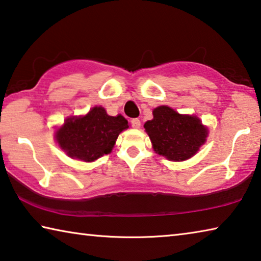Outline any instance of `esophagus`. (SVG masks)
<instances>
[{
	"mask_svg": "<svg viewBox=\"0 0 261 261\" xmlns=\"http://www.w3.org/2000/svg\"><path fill=\"white\" fill-rule=\"evenodd\" d=\"M131 125H132V127H135V129H139V127H140V120H139V118H132Z\"/></svg>",
	"mask_w": 261,
	"mask_h": 261,
	"instance_id": "34e87169",
	"label": "esophagus"
}]
</instances>
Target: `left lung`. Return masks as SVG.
Masks as SVG:
<instances>
[{
  "label": "left lung",
  "mask_w": 261,
  "mask_h": 261,
  "mask_svg": "<svg viewBox=\"0 0 261 261\" xmlns=\"http://www.w3.org/2000/svg\"><path fill=\"white\" fill-rule=\"evenodd\" d=\"M153 148L171 161L188 160L205 143L207 129L199 118L180 115L167 106L153 110V120L145 123Z\"/></svg>",
  "instance_id": "1"
}]
</instances>
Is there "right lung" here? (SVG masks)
<instances>
[{
    "instance_id": "right-lung-1",
    "label": "right lung",
    "mask_w": 261,
    "mask_h": 261,
    "mask_svg": "<svg viewBox=\"0 0 261 261\" xmlns=\"http://www.w3.org/2000/svg\"><path fill=\"white\" fill-rule=\"evenodd\" d=\"M127 127L122 115L109 116L102 107H94L86 116L68 118L56 140L69 156L91 162L112 152L118 135Z\"/></svg>"
}]
</instances>
